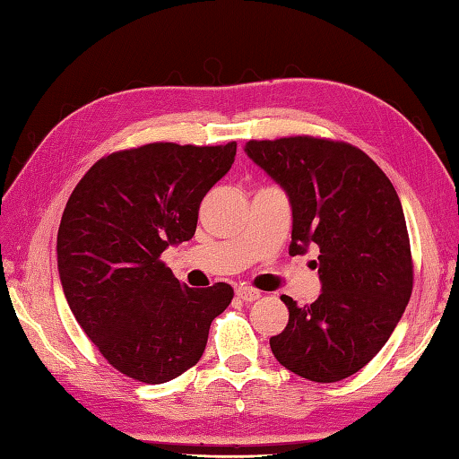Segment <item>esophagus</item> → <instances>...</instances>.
<instances>
[{"label":"esophagus","mask_w":459,"mask_h":459,"mask_svg":"<svg viewBox=\"0 0 459 459\" xmlns=\"http://www.w3.org/2000/svg\"><path fill=\"white\" fill-rule=\"evenodd\" d=\"M236 295H238V299H241V301H246V303L257 301V299L261 297V293L257 291V289H254V287H243V285L236 287Z\"/></svg>","instance_id":"34e87169"}]
</instances>
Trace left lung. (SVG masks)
Returning <instances> with one entry per match:
<instances>
[{
  "label": "left lung",
  "mask_w": 459,
  "mask_h": 459,
  "mask_svg": "<svg viewBox=\"0 0 459 459\" xmlns=\"http://www.w3.org/2000/svg\"><path fill=\"white\" fill-rule=\"evenodd\" d=\"M247 156L287 192L293 208L289 254L319 249L323 291L311 305L291 297L275 359L313 382H339L385 347L410 301L414 264L394 186L360 148L319 136L249 140Z\"/></svg>",
  "instance_id": "obj_1"
}]
</instances>
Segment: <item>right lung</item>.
<instances>
[{
  "instance_id": "add662e5",
  "label": "right lung",
  "mask_w": 459,
  "mask_h": 459,
  "mask_svg": "<svg viewBox=\"0 0 459 459\" xmlns=\"http://www.w3.org/2000/svg\"><path fill=\"white\" fill-rule=\"evenodd\" d=\"M236 151V143H151L112 152L89 168L65 205L57 233L65 297L110 367L138 382L162 385L192 368L212 321L231 303L228 283L182 285L160 255L194 238L204 195Z\"/></svg>"
}]
</instances>
